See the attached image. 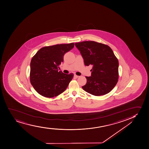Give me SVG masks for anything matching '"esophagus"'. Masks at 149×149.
<instances>
[{
	"instance_id": "obj_1",
	"label": "esophagus",
	"mask_w": 149,
	"mask_h": 149,
	"mask_svg": "<svg viewBox=\"0 0 149 149\" xmlns=\"http://www.w3.org/2000/svg\"><path fill=\"white\" fill-rule=\"evenodd\" d=\"M74 77H75V78H78V77H79V76L76 75H74Z\"/></svg>"
}]
</instances>
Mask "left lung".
<instances>
[{"label": "left lung", "mask_w": 149, "mask_h": 149, "mask_svg": "<svg viewBox=\"0 0 149 149\" xmlns=\"http://www.w3.org/2000/svg\"><path fill=\"white\" fill-rule=\"evenodd\" d=\"M86 66L93 65L90 77L82 87L95 96L104 95L113 89L118 79V60L110 47L94 41L76 42Z\"/></svg>", "instance_id": "obj_1"}]
</instances>
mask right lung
Wrapping results in <instances>:
<instances>
[{
	"label": "right lung",
	"mask_w": 149,
	"mask_h": 149,
	"mask_svg": "<svg viewBox=\"0 0 149 149\" xmlns=\"http://www.w3.org/2000/svg\"><path fill=\"white\" fill-rule=\"evenodd\" d=\"M74 46V43L42 47L32 57L30 63V82L33 88L45 97H54L66 89L73 78V73L58 71L64 54Z\"/></svg>",
	"instance_id": "add662e5"
}]
</instances>
